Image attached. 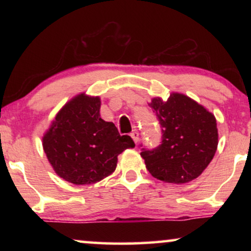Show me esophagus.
<instances>
[{"mask_svg":"<svg viewBox=\"0 0 251 251\" xmlns=\"http://www.w3.org/2000/svg\"><path fill=\"white\" fill-rule=\"evenodd\" d=\"M130 136H131V138L133 139V142H135L136 144L138 143V140H139V132L137 131L136 129H135V130H132V132L130 133Z\"/></svg>","mask_w":251,"mask_h":251,"instance_id":"1","label":"esophagus"}]
</instances>
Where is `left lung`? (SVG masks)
Masks as SVG:
<instances>
[{"label":"left lung","mask_w":251,"mask_h":251,"mask_svg":"<svg viewBox=\"0 0 251 251\" xmlns=\"http://www.w3.org/2000/svg\"><path fill=\"white\" fill-rule=\"evenodd\" d=\"M149 105L162 126V143L140 153L147 170L166 183L185 184L198 178L217 151L215 115L178 92H173L166 101L153 98Z\"/></svg>","instance_id":"obj_1"}]
</instances>
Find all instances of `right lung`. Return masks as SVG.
<instances>
[{"instance_id":"obj_1","label":"right lung","mask_w":251,"mask_h":251,"mask_svg":"<svg viewBox=\"0 0 251 251\" xmlns=\"http://www.w3.org/2000/svg\"><path fill=\"white\" fill-rule=\"evenodd\" d=\"M100 98L80 94L67 101L43 135L42 145L51 167L74 185L100 181L114 173L118 155L133 149L130 136H121L113 122L100 118Z\"/></svg>"}]
</instances>
